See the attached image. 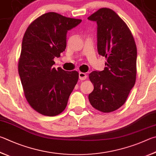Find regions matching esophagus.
Returning <instances> with one entry per match:
<instances>
[{
    "mask_svg": "<svg viewBox=\"0 0 156 156\" xmlns=\"http://www.w3.org/2000/svg\"><path fill=\"white\" fill-rule=\"evenodd\" d=\"M87 78V75L85 73L83 72H79V79L81 80H84Z\"/></svg>",
    "mask_w": 156,
    "mask_h": 156,
    "instance_id": "34e87169",
    "label": "esophagus"
}]
</instances>
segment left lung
<instances>
[{"label":"left lung","instance_id":"left-lung-1","mask_svg":"<svg viewBox=\"0 0 156 156\" xmlns=\"http://www.w3.org/2000/svg\"><path fill=\"white\" fill-rule=\"evenodd\" d=\"M88 20L97 23L98 54L106 58L104 70L89 74L94 89L89 100L95 109L112 112L123 105L135 84L136 46L129 28L112 9L101 8Z\"/></svg>","mask_w":156,"mask_h":156}]
</instances>
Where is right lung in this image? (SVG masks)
Wrapping results in <instances>:
<instances>
[{
    "label": "right lung",
    "mask_w": 156,
    "mask_h": 156,
    "mask_svg": "<svg viewBox=\"0 0 156 156\" xmlns=\"http://www.w3.org/2000/svg\"><path fill=\"white\" fill-rule=\"evenodd\" d=\"M82 20L46 13L28 27L22 43L18 73L27 100L37 112L56 116L67 106L78 80L76 71L53 67L67 45V31Z\"/></svg>",
    "instance_id": "add662e5"
}]
</instances>
